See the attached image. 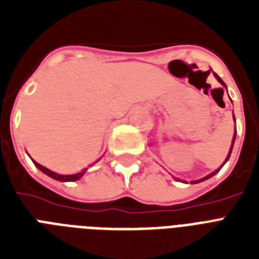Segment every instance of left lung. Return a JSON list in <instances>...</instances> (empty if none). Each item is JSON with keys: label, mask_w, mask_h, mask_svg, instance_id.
<instances>
[{"label": "left lung", "mask_w": 259, "mask_h": 259, "mask_svg": "<svg viewBox=\"0 0 259 259\" xmlns=\"http://www.w3.org/2000/svg\"><path fill=\"white\" fill-rule=\"evenodd\" d=\"M213 75H215V78H217L218 80H219V83H221L222 86H225V87H226L225 82H223V80H222V79L219 78V76H218L217 74H215V72H213ZM234 119H235V118H234ZM234 141H235V136H234V140H233V145H234ZM233 145H231V149H230V153H229V156H227V158H226V161H227V160H229V158H230V154H231V150H233ZM226 161H225V162H226ZM222 166H223V165H222ZM222 166H221V168H222ZM221 168H219V169H217V170H215V172H212V173H211V175H208V176L203 177V179H200V180H195V181H192V184H195V183H200V181H203V180H207V179H209V177H211V176H213V175H215V173H218V172H219V170H221Z\"/></svg>", "instance_id": "obj_1"}]
</instances>
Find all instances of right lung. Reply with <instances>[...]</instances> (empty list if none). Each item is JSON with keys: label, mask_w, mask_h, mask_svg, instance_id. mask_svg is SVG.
Returning a JSON list of instances; mask_svg holds the SVG:
<instances>
[{"label": "right lung", "mask_w": 259, "mask_h": 259, "mask_svg": "<svg viewBox=\"0 0 259 259\" xmlns=\"http://www.w3.org/2000/svg\"><path fill=\"white\" fill-rule=\"evenodd\" d=\"M34 162V165L37 166L38 169L41 170V172H44L46 175H48L50 177H52V179H55V180H59V181H75V180H79L80 177L84 175V172H86V169L82 170V172L79 173H75V175H59V173H55L52 172V170H50L48 168H46V166L40 165V164H37L36 161Z\"/></svg>", "instance_id": "1"}]
</instances>
